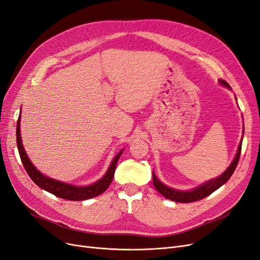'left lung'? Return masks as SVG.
Returning a JSON list of instances; mask_svg holds the SVG:
<instances>
[{"instance_id":"left-lung-1","label":"left lung","mask_w":260,"mask_h":260,"mask_svg":"<svg viewBox=\"0 0 260 260\" xmlns=\"http://www.w3.org/2000/svg\"><path fill=\"white\" fill-rule=\"evenodd\" d=\"M218 82L221 86L226 87L231 90V87L229 86V84L227 82H225V80L219 79ZM243 134H244V130H243ZM242 141H243V136H242V139H241V142L238 146L237 154H236L234 160L231 161V164L226 169V171L222 174H220L219 176L204 182L201 185L192 188V189H190V190H180V189H175V188H172L170 186H167L162 182H160L159 178L156 176L155 172L153 171V183H154L155 188L159 191V193H161L165 197V198H167L169 200H172L174 202L189 203V202H193V201H199V200L205 198V197L210 196L212 192L217 190L218 188L221 187L223 184L227 183L229 178L231 177V175L234 174L235 170L238 166L239 159H240L241 147H242Z\"/></svg>"}]
</instances>
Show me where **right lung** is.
Listing matches in <instances>:
<instances>
[{
	"label": "right lung",
	"mask_w": 260,
	"mask_h": 260,
	"mask_svg": "<svg viewBox=\"0 0 260 260\" xmlns=\"http://www.w3.org/2000/svg\"><path fill=\"white\" fill-rule=\"evenodd\" d=\"M20 120H21V115L19 114V117H18V121H17V129H16L17 147H18V150H19V155L26 173L29 174L31 180L40 188L59 197V198L72 200V201H83V200L94 198V197L103 193L107 188H109V186L113 181L116 165H117V161L120 158L123 149H121L119 153L114 157L109 169H107L106 173L100 178L99 181H96L91 185L76 186L66 182L57 181L41 173L31 162V160L29 159L28 155H26L22 145V140H21V134H20Z\"/></svg>",
	"instance_id": "1"
}]
</instances>
